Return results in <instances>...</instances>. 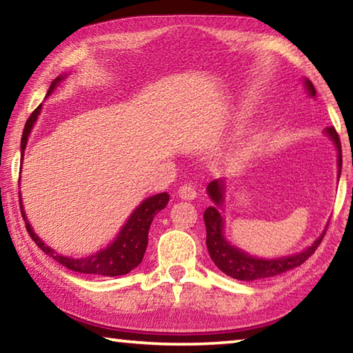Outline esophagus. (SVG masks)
I'll list each match as a JSON object with an SVG mask.
<instances>
[{
    "label": "esophagus",
    "instance_id": "1",
    "mask_svg": "<svg viewBox=\"0 0 353 353\" xmlns=\"http://www.w3.org/2000/svg\"><path fill=\"white\" fill-rule=\"evenodd\" d=\"M177 194H179V198L183 199V201H193L198 193H196V188L193 187V185L183 183L182 187H179Z\"/></svg>",
    "mask_w": 353,
    "mask_h": 353
}]
</instances>
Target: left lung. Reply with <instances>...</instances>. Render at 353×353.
Returning a JSON list of instances; mask_svg holds the SVG:
<instances>
[{
	"mask_svg": "<svg viewBox=\"0 0 353 353\" xmlns=\"http://www.w3.org/2000/svg\"><path fill=\"white\" fill-rule=\"evenodd\" d=\"M305 85L310 97H316V90L312 81L305 79ZM327 135L334 141L338 149V179L341 176V166H343V157H341V141H339V137L336 134L334 128H327L325 129ZM224 187L225 183L221 179H216L208 183L207 191L208 196H210L213 201V205L208 207L204 212V221H205V229H207V249L208 254H210L212 260L214 265H216L221 271L227 276L234 277L236 280H259V279H268L279 276V274H283L286 271L292 270V268L301 266L303 261H305L308 256L314 254V250L324 238L325 232H322V235L316 240L312 246L307 248L302 252L288 255V256H280V259H256V256L248 255L225 240L224 236V219L221 216L219 207L223 205L224 202Z\"/></svg>",
	"mask_w": 353,
	"mask_h": 353,
	"instance_id": "8db88e82",
	"label": "left lung"
}]
</instances>
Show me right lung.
<instances>
[{"label": "right lung", "mask_w": 353, "mask_h": 353, "mask_svg": "<svg viewBox=\"0 0 353 353\" xmlns=\"http://www.w3.org/2000/svg\"><path fill=\"white\" fill-rule=\"evenodd\" d=\"M65 76H57L54 81L51 82L50 88H48V97L54 92L57 83L63 79ZM41 104L35 109L31 117L28 118L25 124V130H23L21 135V159L23 154H25V148L28 143V137L31 134L34 123L37 121V117L40 115ZM20 182V181H19ZM170 201L168 193H159L155 196H151L141 202V204L135 208V212L130 214L128 223L123 225L121 232L117 236V240L113 241L110 246L105 249H101L99 252L94 255H88L85 259H71V256H63L57 254L56 250H52L50 246L40 240V238L34 234L31 224L28 223L26 213L23 210L21 199H20V208L23 219H25L28 234L31 235L35 244L43 250L46 255H50L51 259L61 263L62 266L68 268L71 271L81 272V274H94V276H105V277H115V276H124L137 268L143 260V255H145V250L148 246V234L149 227L155 214L160 210H163Z\"/></svg>", "instance_id": "add662e5"}]
</instances>
